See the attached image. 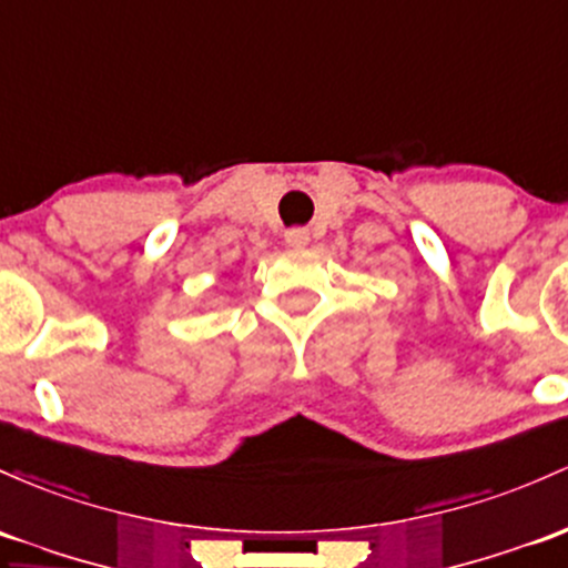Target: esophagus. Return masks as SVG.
Instances as JSON below:
<instances>
[{
	"label": "esophagus",
	"instance_id": "34e87169",
	"mask_svg": "<svg viewBox=\"0 0 568 568\" xmlns=\"http://www.w3.org/2000/svg\"><path fill=\"white\" fill-rule=\"evenodd\" d=\"M285 242H288L291 247H304L310 242V232H307V229H302V226L288 229V232H285Z\"/></svg>",
	"mask_w": 568,
	"mask_h": 568
}]
</instances>
